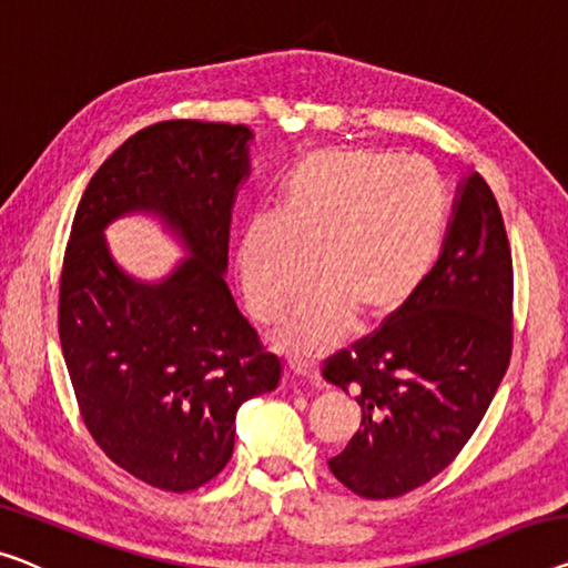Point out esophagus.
I'll return each mask as SVG.
<instances>
[{
	"label": "esophagus",
	"mask_w": 568,
	"mask_h": 568,
	"mask_svg": "<svg viewBox=\"0 0 568 568\" xmlns=\"http://www.w3.org/2000/svg\"><path fill=\"white\" fill-rule=\"evenodd\" d=\"M287 369H291L293 375L308 379V383H318V377H321L316 362H308V359H291L287 362Z\"/></svg>",
	"instance_id": "34e87169"
}]
</instances>
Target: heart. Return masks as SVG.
Returning a JSON list of instances; mask_svg holds the SVG:
<instances>
[{
	"mask_svg": "<svg viewBox=\"0 0 568 568\" xmlns=\"http://www.w3.org/2000/svg\"><path fill=\"white\" fill-rule=\"evenodd\" d=\"M281 214L247 219L236 270L250 311L273 321L313 273L321 277L277 321L283 349L316 357L362 311L387 318L426 283L442 250L448 201L442 178L387 150H321L281 185Z\"/></svg>",
	"mask_w": 568,
	"mask_h": 568,
	"instance_id": "1",
	"label": "heart"
}]
</instances>
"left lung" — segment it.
<instances>
[{
  "instance_id": "8db88e82",
  "label": "left lung",
  "mask_w": 568,
  "mask_h": 568,
  "mask_svg": "<svg viewBox=\"0 0 568 568\" xmlns=\"http://www.w3.org/2000/svg\"><path fill=\"white\" fill-rule=\"evenodd\" d=\"M510 349V244L495 193L469 173L456 185L442 252L420 291L326 362V383L357 395L362 408V428L328 469L367 500L426 485L485 418Z\"/></svg>"
}]
</instances>
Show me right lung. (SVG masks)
I'll use <instances>...</instances> for the list:
<instances>
[{
  "label": "right lung",
  "mask_w": 568,
  "mask_h": 568,
  "mask_svg": "<svg viewBox=\"0 0 568 568\" xmlns=\"http://www.w3.org/2000/svg\"><path fill=\"white\" fill-rule=\"evenodd\" d=\"M252 140L244 124L191 120L132 134L91 178L65 247L58 334L83 423L109 459L168 493L214 479L240 405L281 379L224 277ZM134 213L186 252L160 282L130 276L108 250L105 226Z\"/></svg>",
  "instance_id": "right-lung-1"
}]
</instances>
